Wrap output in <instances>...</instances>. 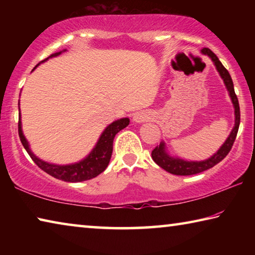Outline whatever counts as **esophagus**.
Here are the masks:
<instances>
[{
  "instance_id": "esophagus-1",
  "label": "esophagus",
  "mask_w": 255,
  "mask_h": 255,
  "mask_svg": "<svg viewBox=\"0 0 255 255\" xmlns=\"http://www.w3.org/2000/svg\"><path fill=\"white\" fill-rule=\"evenodd\" d=\"M148 118L147 114H145V112H137V114H135V116H133L132 120L135 123H143V122H146Z\"/></svg>"
}]
</instances>
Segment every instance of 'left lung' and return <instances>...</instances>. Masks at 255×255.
I'll use <instances>...</instances> for the list:
<instances>
[{
    "label": "left lung",
    "instance_id": "left-lung-1",
    "mask_svg": "<svg viewBox=\"0 0 255 255\" xmlns=\"http://www.w3.org/2000/svg\"><path fill=\"white\" fill-rule=\"evenodd\" d=\"M201 51L202 54L208 55L209 57L213 59V62L216 65V68H217V71L219 72V74H221L222 79L224 80V83H225L228 92H230L233 105H234V108H235V127L233 128L230 137L227 138L225 143H224V145L221 147V149H219L214 156H211L210 158L202 162H187L180 158H173L165 153V149H164V143L157 145L156 147L152 150V158L154 159V162L156 163L158 166H161L162 169L169 172V173L175 174V175L197 174V173H200V172H204L206 170L210 169V167L215 166L216 164H218L222 159H224L227 156L228 153L231 152L233 144H234L235 141L237 131H239V127H240L241 112H240L239 99H237L235 94L234 84H233L230 73H228L226 68L223 66V64L221 63V60L218 59L217 56H216L209 48H204Z\"/></svg>",
    "mask_w": 255,
    "mask_h": 255
}]
</instances>
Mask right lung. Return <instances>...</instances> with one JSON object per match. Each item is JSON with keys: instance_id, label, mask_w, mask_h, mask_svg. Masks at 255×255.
<instances>
[{"instance_id": "obj_1", "label": "right lung", "mask_w": 255, "mask_h": 255, "mask_svg": "<svg viewBox=\"0 0 255 255\" xmlns=\"http://www.w3.org/2000/svg\"><path fill=\"white\" fill-rule=\"evenodd\" d=\"M59 54L60 51L59 53L53 54L51 56H49V57L57 56ZM48 58L44 59L42 62H45V60H47ZM128 125H129L128 118H124L112 123L106 128V130L102 132V135L97 143L96 147L93 148V150L90 153L88 157L83 159V161H81L80 163L72 164V165H63V166L46 163L34 156V155L31 153V150L29 148L28 141L24 138L22 133V129H21L20 114H19L18 131H19V137H20L21 143H22L23 147L29 154V156L31 157L32 161L37 164L38 167H40L42 171H45L46 173H48L49 175L54 176L55 179L66 181V182H82V181L91 180L93 178H96V176L102 173V172L107 169L108 164H109L110 158H111L112 144H114V138L116 136V133L119 132L125 127H127Z\"/></svg>"}]
</instances>
